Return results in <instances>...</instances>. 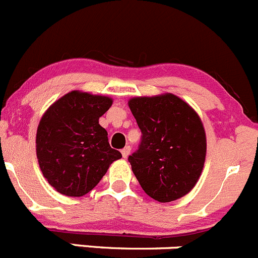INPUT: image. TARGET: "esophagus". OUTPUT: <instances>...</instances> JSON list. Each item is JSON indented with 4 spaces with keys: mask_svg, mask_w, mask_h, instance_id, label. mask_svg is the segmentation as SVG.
<instances>
[{
    "mask_svg": "<svg viewBox=\"0 0 258 258\" xmlns=\"http://www.w3.org/2000/svg\"><path fill=\"white\" fill-rule=\"evenodd\" d=\"M130 150H132V148L130 147H125L121 150V155H123V158H128L129 154H130Z\"/></svg>",
    "mask_w": 258,
    "mask_h": 258,
    "instance_id": "esophagus-1",
    "label": "esophagus"
}]
</instances>
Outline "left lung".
I'll return each instance as SVG.
<instances>
[{"instance_id":"obj_1","label":"left lung","mask_w":258,"mask_h":258,"mask_svg":"<svg viewBox=\"0 0 258 258\" xmlns=\"http://www.w3.org/2000/svg\"><path fill=\"white\" fill-rule=\"evenodd\" d=\"M142 139L128 160L140 186L159 203L186 195L203 171L206 137L196 111L174 94L133 98Z\"/></svg>"}]
</instances>
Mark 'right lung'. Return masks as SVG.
<instances>
[{
    "mask_svg": "<svg viewBox=\"0 0 258 258\" xmlns=\"http://www.w3.org/2000/svg\"><path fill=\"white\" fill-rule=\"evenodd\" d=\"M113 100L73 90L48 108L39 121L36 150L49 185L67 196H83L97 186L121 154L111 149L99 118Z\"/></svg>",
    "mask_w": 258,
    "mask_h": 258,
    "instance_id": "add662e5",
    "label": "right lung"
}]
</instances>
